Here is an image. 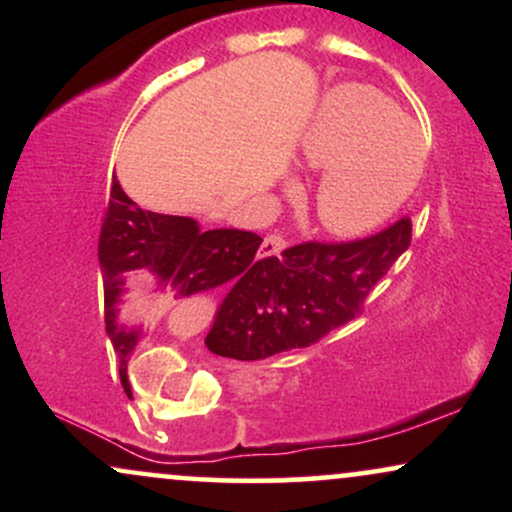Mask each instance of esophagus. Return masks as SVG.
Segmentation results:
<instances>
[{"instance_id": "34e87169", "label": "esophagus", "mask_w": 512, "mask_h": 512, "mask_svg": "<svg viewBox=\"0 0 512 512\" xmlns=\"http://www.w3.org/2000/svg\"><path fill=\"white\" fill-rule=\"evenodd\" d=\"M286 248V240L284 236H279V233H272V236L264 238L262 248H260V255L262 257H272V255H279L281 250Z\"/></svg>"}]
</instances>
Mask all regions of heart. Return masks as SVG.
Instances as JSON below:
<instances>
[{
  "mask_svg": "<svg viewBox=\"0 0 512 512\" xmlns=\"http://www.w3.org/2000/svg\"><path fill=\"white\" fill-rule=\"evenodd\" d=\"M298 163L322 170L315 216L337 236L383 223L411 195L426 163V144L411 120L366 86L325 96L298 144Z\"/></svg>",
  "mask_w": 512,
  "mask_h": 512,
  "instance_id": "b5f03b06",
  "label": "heart"
}]
</instances>
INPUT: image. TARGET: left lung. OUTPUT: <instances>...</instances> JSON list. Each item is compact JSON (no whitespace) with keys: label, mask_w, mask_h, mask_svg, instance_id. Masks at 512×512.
Here are the masks:
<instances>
[{"label":"left lung","mask_w":512,"mask_h":512,"mask_svg":"<svg viewBox=\"0 0 512 512\" xmlns=\"http://www.w3.org/2000/svg\"><path fill=\"white\" fill-rule=\"evenodd\" d=\"M409 243L411 221L399 219L351 243H301L264 257L223 298L204 344L211 354L260 361L320 342L361 313Z\"/></svg>","instance_id":"8db88e82"}]
</instances>
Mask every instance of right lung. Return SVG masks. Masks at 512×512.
Instances as JSON below:
<instances>
[{"instance_id": "obj_1", "label": "right lung", "mask_w": 512, "mask_h": 512, "mask_svg": "<svg viewBox=\"0 0 512 512\" xmlns=\"http://www.w3.org/2000/svg\"><path fill=\"white\" fill-rule=\"evenodd\" d=\"M262 238L238 228L202 231L195 219L146 211L132 202L117 178L110 185L98 262L105 289V332L120 361V378L127 380V358L139 344V330L117 325V303L125 293L127 274L151 272L158 291H170L178 301L207 296L228 284L238 291L255 272ZM228 291V293H231Z\"/></svg>"}]
</instances>
